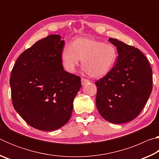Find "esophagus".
<instances>
[{
	"label": "esophagus",
	"instance_id": "esophagus-1",
	"mask_svg": "<svg viewBox=\"0 0 159 159\" xmlns=\"http://www.w3.org/2000/svg\"><path fill=\"white\" fill-rule=\"evenodd\" d=\"M89 82H90V80H88V79H83V78H82V79H81V84H82V85H85V84H87V83H88Z\"/></svg>",
	"mask_w": 159,
	"mask_h": 159
}]
</instances>
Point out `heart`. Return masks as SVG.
<instances>
[{"mask_svg":"<svg viewBox=\"0 0 159 159\" xmlns=\"http://www.w3.org/2000/svg\"><path fill=\"white\" fill-rule=\"evenodd\" d=\"M117 57L114 45L90 37L77 38L61 53V62L67 71L74 73L82 60L83 69L93 78L107 76L114 68Z\"/></svg>","mask_w":159,"mask_h":159,"instance_id":"heart-1","label":"heart"}]
</instances>
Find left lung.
I'll return each instance as SVG.
<instances>
[{
  "mask_svg": "<svg viewBox=\"0 0 159 159\" xmlns=\"http://www.w3.org/2000/svg\"><path fill=\"white\" fill-rule=\"evenodd\" d=\"M116 63L109 73L95 82L96 106L104 119L115 124L133 120L142 111L152 90V70L140 50L117 39Z\"/></svg>",
  "mask_w": 159,
  "mask_h": 159,
  "instance_id": "obj_1",
  "label": "left lung"
}]
</instances>
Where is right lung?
<instances>
[{
	"mask_svg": "<svg viewBox=\"0 0 159 159\" xmlns=\"http://www.w3.org/2000/svg\"><path fill=\"white\" fill-rule=\"evenodd\" d=\"M64 41L50 35L20 55L10 85L13 107L29 125L52 131L69 121L80 78L64 71L61 60Z\"/></svg>",
	"mask_w": 159,
	"mask_h": 159,
	"instance_id": "obj_1",
	"label": "right lung"
}]
</instances>
